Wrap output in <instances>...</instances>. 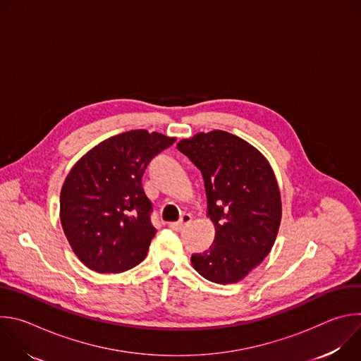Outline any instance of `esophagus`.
Here are the masks:
<instances>
[{
    "label": "esophagus",
    "instance_id": "esophagus-1",
    "mask_svg": "<svg viewBox=\"0 0 361 361\" xmlns=\"http://www.w3.org/2000/svg\"><path fill=\"white\" fill-rule=\"evenodd\" d=\"M191 214H187V213H184L181 217H180V220L177 221V223H170L169 224V227L170 228H173V230H181L185 224H188L190 221H191Z\"/></svg>",
    "mask_w": 361,
    "mask_h": 361
}]
</instances>
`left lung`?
<instances>
[{
  "instance_id": "8db88e82",
  "label": "left lung",
  "mask_w": 361,
  "mask_h": 361,
  "mask_svg": "<svg viewBox=\"0 0 361 361\" xmlns=\"http://www.w3.org/2000/svg\"><path fill=\"white\" fill-rule=\"evenodd\" d=\"M177 148L201 171L213 244L191 255L192 267L217 284L243 280L271 251L281 221V197L263 154L227 131L198 133Z\"/></svg>"
}]
</instances>
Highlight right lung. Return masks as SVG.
Returning a JSON list of instances; mask_svg holds the SVG:
<instances>
[{
    "instance_id": "obj_1",
    "label": "right lung",
    "mask_w": 361,
    "mask_h": 361,
    "mask_svg": "<svg viewBox=\"0 0 361 361\" xmlns=\"http://www.w3.org/2000/svg\"><path fill=\"white\" fill-rule=\"evenodd\" d=\"M174 141L131 130L95 145L68 173L60 220L73 251L90 270L123 273L145 259L157 230L141 178L148 163Z\"/></svg>"
}]
</instances>
